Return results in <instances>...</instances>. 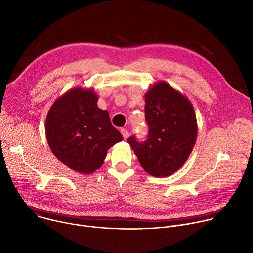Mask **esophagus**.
I'll use <instances>...</instances> for the list:
<instances>
[{"instance_id": "obj_1", "label": "esophagus", "mask_w": 253, "mask_h": 253, "mask_svg": "<svg viewBox=\"0 0 253 253\" xmlns=\"http://www.w3.org/2000/svg\"><path fill=\"white\" fill-rule=\"evenodd\" d=\"M120 132H121V134H122V136H123V138H124V139H126V138L128 137V135H129L128 130H127V129H125V128H122V129L120 130Z\"/></svg>"}]
</instances>
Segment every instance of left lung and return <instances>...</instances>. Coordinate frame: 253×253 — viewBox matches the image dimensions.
<instances>
[{"instance_id": "1", "label": "left lung", "mask_w": 253, "mask_h": 253, "mask_svg": "<svg viewBox=\"0 0 253 253\" xmlns=\"http://www.w3.org/2000/svg\"><path fill=\"white\" fill-rule=\"evenodd\" d=\"M146 140L127 139L140 164L155 177L173 174L191 153L197 123L190 101L166 82H158L145 95Z\"/></svg>"}]
</instances>
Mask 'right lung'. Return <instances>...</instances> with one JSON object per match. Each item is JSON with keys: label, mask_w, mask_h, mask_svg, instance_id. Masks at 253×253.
<instances>
[{"label": "right lung", "mask_w": 253, "mask_h": 253, "mask_svg": "<svg viewBox=\"0 0 253 253\" xmlns=\"http://www.w3.org/2000/svg\"><path fill=\"white\" fill-rule=\"evenodd\" d=\"M93 90L76 88L55 101L46 119V136L53 154L79 173L90 174L107 151L123 140L108 111L97 107Z\"/></svg>", "instance_id": "1"}]
</instances>
